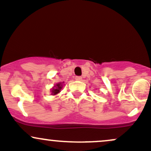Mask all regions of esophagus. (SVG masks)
Segmentation results:
<instances>
[{"instance_id":"1","label":"esophagus","mask_w":151,"mask_h":151,"mask_svg":"<svg viewBox=\"0 0 151 151\" xmlns=\"http://www.w3.org/2000/svg\"><path fill=\"white\" fill-rule=\"evenodd\" d=\"M75 79L78 81H81V79H82V77H79V76H77V77H75Z\"/></svg>"}]
</instances>
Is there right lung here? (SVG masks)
Segmentation results:
<instances>
[{
    "instance_id": "1",
    "label": "right lung",
    "mask_w": 151,
    "mask_h": 151,
    "mask_svg": "<svg viewBox=\"0 0 151 151\" xmlns=\"http://www.w3.org/2000/svg\"><path fill=\"white\" fill-rule=\"evenodd\" d=\"M62 85L61 83H59V84H57L56 86H55V87L52 89L51 90L52 93L53 95H55L57 94V93H58L60 91V90L62 89Z\"/></svg>"
}]
</instances>
